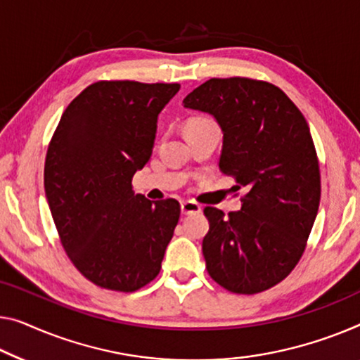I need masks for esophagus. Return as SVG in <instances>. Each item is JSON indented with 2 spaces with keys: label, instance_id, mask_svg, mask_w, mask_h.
<instances>
[{
  "label": "esophagus",
  "instance_id": "obj_1",
  "mask_svg": "<svg viewBox=\"0 0 360 360\" xmlns=\"http://www.w3.org/2000/svg\"><path fill=\"white\" fill-rule=\"evenodd\" d=\"M181 212H182V214L200 213V212H202V207L198 205L197 202H192V200H184V202H181Z\"/></svg>",
  "mask_w": 360,
  "mask_h": 360
}]
</instances>
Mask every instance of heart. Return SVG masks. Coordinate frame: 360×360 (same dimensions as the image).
Returning <instances> with one entry per match:
<instances>
[{
    "mask_svg": "<svg viewBox=\"0 0 360 360\" xmlns=\"http://www.w3.org/2000/svg\"><path fill=\"white\" fill-rule=\"evenodd\" d=\"M198 121H207V120H203V117H195V120L189 121V124H192V122H198Z\"/></svg>",
    "mask_w": 360,
    "mask_h": 360,
    "instance_id": "1",
    "label": "heart"
}]
</instances>
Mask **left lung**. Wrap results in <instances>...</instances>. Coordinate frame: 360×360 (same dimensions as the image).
I'll return each mask as SVG.
<instances>
[{
  "mask_svg": "<svg viewBox=\"0 0 360 360\" xmlns=\"http://www.w3.org/2000/svg\"><path fill=\"white\" fill-rule=\"evenodd\" d=\"M223 131L219 168L245 189L239 212L205 207L207 271L236 294H257L299 264L320 203V166L302 112L276 85L249 77L210 79L184 98ZM238 195V194H236Z\"/></svg>",
  "mask_w": 360,
  "mask_h": 360,
  "instance_id": "left-lung-1",
  "label": "left lung"
}]
</instances>
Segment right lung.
Wrapping results in <instances>:
<instances>
[{
  "mask_svg": "<svg viewBox=\"0 0 360 360\" xmlns=\"http://www.w3.org/2000/svg\"><path fill=\"white\" fill-rule=\"evenodd\" d=\"M179 87L98 80L68 105L53 134L48 205L69 260L96 286L132 292L162 268L179 202L136 195L132 176L148 162L158 112Z\"/></svg>",
  "mask_w": 360,
  "mask_h": 360,
  "instance_id": "obj_1",
  "label": "right lung"
}]
</instances>
